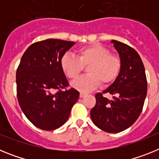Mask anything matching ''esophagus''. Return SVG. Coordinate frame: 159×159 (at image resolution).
<instances>
[{
    "label": "esophagus",
    "instance_id": "obj_1",
    "mask_svg": "<svg viewBox=\"0 0 159 159\" xmlns=\"http://www.w3.org/2000/svg\"><path fill=\"white\" fill-rule=\"evenodd\" d=\"M85 96H86V94L83 93V92H80V98H81V99H82V98H84V97H85Z\"/></svg>",
    "mask_w": 159,
    "mask_h": 159
}]
</instances>
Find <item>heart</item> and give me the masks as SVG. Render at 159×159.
<instances>
[{
	"mask_svg": "<svg viewBox=\"0 0 159 159\" xmlns=\"http://www.w3.org/2000/svg\"><path fill=\"white\" fill-rule=\"evenodd\" d=\"M88 75L79 78L71 84L73 88L81 92H89L99 87L112 84L117 79L121 60L103 46L92 44L77 51V58L69 52L64 53L60 59V67L66 75L75 80L87 67Z\"/></svg>",
	"mask_w": 159,
	"mask_h": 159,
	"instance_id": "b5f03b06",
	"label": "heart"
}]
</instances>
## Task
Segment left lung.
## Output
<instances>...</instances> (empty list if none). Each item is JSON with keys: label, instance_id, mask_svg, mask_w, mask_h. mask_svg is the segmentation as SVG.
I'll return each instance as SVG.
<instances>
[{"label": "left lung", "instance_id": "left-lung-1", "mask_svg": "<svg viewBox=\"0 0 159 159\" xmlns=\"http://www.w3.org/2000/svg\"><path fill=\"white\" fill-rule=\"evenodd\" d=\"M121 60L117 79L102 93H110L112 99L95 95L96 104L91 118L96 127L108 133H119L130 127L143 110L147 92L145 68L141 57L134 48L112 40Z\"/></svg>", "mask_w": 159, "mask_h": 159}]
</instances>
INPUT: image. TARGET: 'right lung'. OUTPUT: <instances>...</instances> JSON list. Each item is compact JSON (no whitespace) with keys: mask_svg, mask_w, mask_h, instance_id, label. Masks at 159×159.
<instances>
[{"mask_svg":"<svg viewBox=\"0 0 159 159\" xmlns=\"http://www.w3.org/2000/svg\"><path fill=\"white\" fill-rule=\"evenodd\" d=\"M75 43L48 39L31 44L22 56L16 75L18 102L38 128L52 130L63 126L78 100V91L62 90L68 82L60 67L62 56Z\"/></svg>","mask_w":159,"mask_h":159,"instance_id":"1","label":"right lung"}]
</instances>
